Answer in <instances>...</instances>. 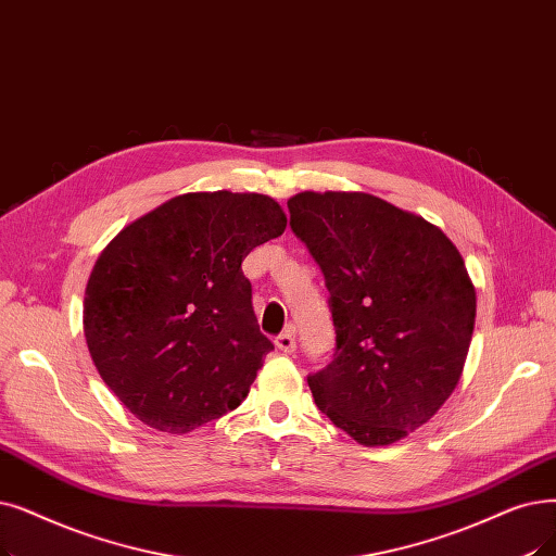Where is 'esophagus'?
<instances>
[{"label":"esophagus","mask_w":556,"mask_h":556,"mask_svg":"<svg viewBox=\"0 0 556 556\" xmlns=\"http://www.w3.org/2000/svg\"><path fill=\"white\" fill-rule=\"evenodd\" d=\"M275 345H277L281 352H286V354L295 352V333H293V329H288V331L279 333V336L275 338Z\"/></svg>","instance_id":"obj_1"}]
</instances>
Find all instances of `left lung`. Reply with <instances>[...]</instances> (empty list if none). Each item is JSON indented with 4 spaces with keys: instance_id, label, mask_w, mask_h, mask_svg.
Here are the masks:
<instances>
[{
    "instance_id": "1",
    "label": "left lung",
    "mask_w": 556,
    "mask_h": 556,
    "mask_svg": "<svg viewBox=\"0 0 556 556\" xmlns=\"http://www.w3.org/2000/svg\"><path fill=\"white\" fill-rule=\"evenodd\" d=\"M291 229L325 275L336 329L329 364L308 375L320 412L361 445L425 425L462 377L475 286L452 240L368 192H298Z\"/></svg>"
}]
</instances>
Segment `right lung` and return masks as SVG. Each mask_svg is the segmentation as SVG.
<instances>
[{"label": "right lung", "instance_id": "add662e5", "mask_svg": "<svg viewBox=\"0 0 556 556\" xmlns=\"http://www.w3.org/2000/svg\"><path fill=\"white\" fill-rule=\"evenodd\" d=\"M258 192H186L119 231L94 261L84 333L109 389L144 425L188 433L243 402L275 345L240 263L281 236Z\"/></svg>", "mask_w": 556, "mask_h": 556}]
</instances>
